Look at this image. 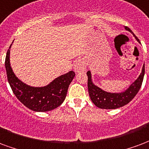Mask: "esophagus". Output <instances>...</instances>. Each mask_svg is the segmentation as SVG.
<instances>
[{"label": "esophagus", "instance_id": "esophagus-1", "mask_svg": "<svg viewBox=\"0 0 149 149\" xmlns=\"http://www.w3.org/2000/svg\"><path fill=\"white\" fill-rule=\"evenodd\" d=\"M74 71L75 72H82V71H85L86 70V68L85 63L82 61H78L74 64Z\"/></svg>", "mask_w": 149, "mask_h": 149}]
</instances>
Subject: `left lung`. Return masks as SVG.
I'll list each match as a JSON object with an SVG mask.
<instances>
[{
  "label": "left lung",
  "instance_id": "left-lung-1",
  "mask_svg": "<svg viewBox=\"0 0 149 149\" xmlns=\"http://www.w3.org/2000/svg\"><path fill=\"white\" fill-rule=\"evenodd\" d=\"M125 29L130 31V32H132V31L128 27H125ZM134 36L137 41H140L135 35H134ZM86 74L88 77L87 86L89 95L94 105L101 109H118V108L122 107L130 102L132 98L138 93V91H140V89L141 87L143 79H144V65L143 66L141 74H140L138 79L130 86L129 89H127L125 92L119 93V94L107 93L106 91L101 90L99 87H97L93 84V82L91 81V72L88 71Z\"/></svg>",
  "mask_w": 149,
  "mask_h": 149
}]
</instances>
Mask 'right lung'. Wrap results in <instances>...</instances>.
<instances>
[{
    "instance_id": "1",
    "label": "right lung",
    "mask_w": 149,
    "mask_h": 149,
    "mask_svg": "<svg viewBox=\"0 0 149 149\" xmlns=\"http://www.w3.org/2000/svg\"><path fill=\"white\" fill-rule=\"evenodd\" d=\"M11 45L5 57V69L8 83L17 99L27 108L36 112L50 111L60 106L65 100L75 73L71 70L58 77L44 87L29 86L17 79L13 72L9 62Z\"/></svg>"
}]
</instances>
